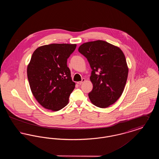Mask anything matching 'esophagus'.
<instances>
[{
  "mask_svg": "<svg viewBox=\"0 0 159 159\" xmlns=\"http://www.w3.org/2000/svg\"><path fill=\"white\" fill-rule=\"evenodd\" d=\"M85 79H82V81H80V82H77V84H82L83 82H85Z\"/></svg>",
  "mask_w": 159,
  "mask_h": 159,
  "instance_id": "34e87169",
  "label": "esophagus"
}]
</instances>
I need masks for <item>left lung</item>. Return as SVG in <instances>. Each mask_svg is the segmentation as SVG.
I'll return each instance as SVG.
<instances>
[{
	"instance_id": "left-lung-1",
	"label": "left lung",
	"mask_w": 159,
	"mask_h": 159,
	"mask_svg": "<svg viewBox=\"0 0 159 159\" xmlns=\"http://www.w3.org/2000/svg\"><path fill=\"white\" fill-rule=\"evenodd\" d=\"M78 50L92 70L90 80L93 89L88 94L91 102L99 108L112 105L120 97L128 79L124 53L119 47L103 40L84 43Z\"/></svg>"
}]
</instances>
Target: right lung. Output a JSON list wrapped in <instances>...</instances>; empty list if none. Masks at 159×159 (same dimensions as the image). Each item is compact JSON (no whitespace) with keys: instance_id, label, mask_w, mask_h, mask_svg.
<instances>
[{"instance_id":"add662e5","label":"right lung","mask_w":159,"mask_h":159,"mask_svg":"<svg viewBox=\"0 0 159 159\" xmlns=\"http://www.w3.org/2000/svg\"><path fill=\"white\" fill-rule=\"evenodd\" d=\"M76 44L42 46L33 53L27 66L31 91L44 108L57 111L67 106L75 88L67 61Z\"/></svg>"}]
</instances>
